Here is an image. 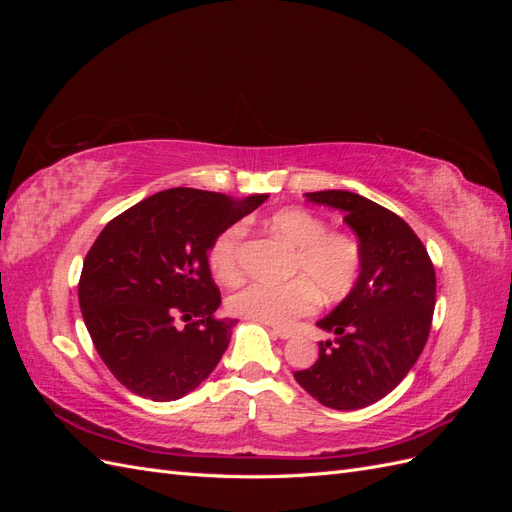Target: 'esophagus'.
<instances>
[{"mask_svg":"<svg viewBox=\"0 0 512 512\" xmlns=\"http://www.w3.org/2000/svg\"><path fill=\"white\" fill-rule=\"evenodd\" d=\"M271 333L275 335V337H280V339H290L294 333L292 331H288V329H277V327H273L271 329Z\"/></svg>","mask_w":512,"mask_h":512,"instance_id":"34e87169","label":"esophagus"}]
</instances>
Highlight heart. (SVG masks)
Returning <instances> with one entry per match:
<instances>
[{
  "instance_id": "1",
  "label": "heart",
  "mask_w": 512,
  "mask_h": 512,
  "mask_svg": "<svg viewBox=\"0 0 512 512\" xmlns=\"http://www.w3.org/2000/svg\"><path fill=\"white\" fill-rule=\"evenodd\" d=\"M269 228L294 247L290 273L297 277L284 284L250 282L232 292L228 309L235 316L286 327L314 312L318 292L324 299H339L359 280L361 245L348 232H331L318 215L297 207L273 213ZM241 237L243 226H228L209 247V267L224 284L241 277Z\"/></svg>"
}]
</instances>
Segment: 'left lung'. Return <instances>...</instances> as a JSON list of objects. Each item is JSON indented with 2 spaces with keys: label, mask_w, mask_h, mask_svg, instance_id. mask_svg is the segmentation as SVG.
I'll use <instances>...</instances> for the list:
<instances>
[{
  "label": "left lung",
  "mask_w": 512,
  "mask_h": 512,
  "mask_svg": "<svg viewBox=\"0 0 512 512\" xmlns=\"http://www.w3.org/2000/svg\"><path fill=\"white\" fill-rule=\"evenodd\" d=\"M307 203L344 213L359 239V280L316 327L318 361L294 371L303 389L333 410H359L389 395L421 356L436 307V271L425 245L393 211L361 194L322 190Z\"/></svg>",
  "instance_id": "obj_1"
}]
</instances>
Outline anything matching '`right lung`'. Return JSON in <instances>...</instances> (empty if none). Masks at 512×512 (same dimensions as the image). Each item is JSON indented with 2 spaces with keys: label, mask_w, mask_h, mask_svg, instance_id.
I'll return each instance as SVG.
<instances>
[{
  "label": "right lung",
  "mask_w": 512,
  "mask_h": 512,
  "mask_svg": "<svg viewBox=\"0 0 512 512\" xmlns=\"http://www.w3.org/2000/svg\"><path fill=\"white\" fill-rule=\"evenodd\" d=\"M269 194L170 188L108 222L85 256L79 305L100 359L132 393L175 401L207 380L237 320L218 318L209 247Z\"/></svg>",
  "instance_id": "add662e5"
}]
</instances>
